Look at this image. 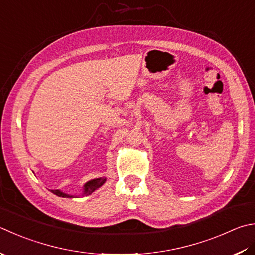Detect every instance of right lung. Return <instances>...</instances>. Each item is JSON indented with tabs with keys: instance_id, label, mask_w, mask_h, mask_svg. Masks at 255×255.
I'll use <instances>...</instances> for the list:
<instances>
[{
	"instance_id": "add662e5",
	"label": "right lung",
	"mask_w": 255,
	"mask_h": 255,
	"mask_svg": "<svg viewBox=\"0 0 255 255\" xmlns=\"http://www.w3.org/2000/svg\"><path fill=\"white\" fill-rule=\"evenodd\" d=\"M34 173V172H33ZM105 181H107V177H97V179H93V180H90L86 182V183L83 185L82 187V193L81 195H89L94 192L95 190H98L99 187L102 186ZM51 192L53 194H55L57 196H61V198H78L80 195H72V194H68L65 193V192L61 191V190H51Z\"/></svg>"
}]
</instances>
